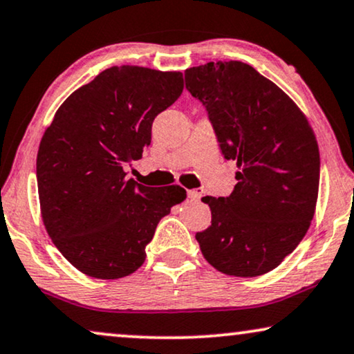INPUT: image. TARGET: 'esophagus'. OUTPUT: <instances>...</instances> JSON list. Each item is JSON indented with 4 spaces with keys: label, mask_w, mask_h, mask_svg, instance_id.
Segmentation results:
<instances>
[{
    "label": "esophagus",
    "mask_w": 354,
    "mask_h": 354,
    "mask_svg": "<svg viewBox=\"0 0 354 354\" xmlns=\"http://www.w3.org/2000/svg\"><path fill=\"white\" fill-rule=\"evenodd\" d=\"M187 195H188V198H190V200H196L198 201L203 196V192H200V190H188Z\"/></svg>",
    "instance_id": "1"
}]
</instances>
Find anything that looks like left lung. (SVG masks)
<instances>
[{
	"mask_svg": "<svg viewBox=\"0 0 354 354\" xmlns=\"http://www.w3.org/2000/svg\"><path fill=\"white\" fill-rule=\"evenodd\" d=\"M185 82L206 106L224 158L239 167L230 196L203 198L211 225L195 235L201 253L222 274H268L311 225L321 172L316 135L297 103L245 62L190 67Z\"/></svg>",
	"mask_w": 354,
	"mask_h": 354,
	"instance_id": "left-lung-1",
	"label": "left lung"
}]
</instances>
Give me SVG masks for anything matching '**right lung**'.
<instances>
[{
    "mask_svg": "<svg viewBox=\"0 0 354 354\" xmlns=\"http://www.w3.org/2000/svg\"><path fill=\"white\" fill-rule=\"evenodd\" d=\"M183 91L182 72L114 66L56 111L37 154L43 224L82 274L114 280L145 263L158 222L185 198L180 185L145 187L125 162L151 143L154 118Z\"/></svg>",
    "mask_w": 354,
    "mask_h": 354,
    "instance_id": "add662e5",
    "label": "right lung"
}]
</instances>
